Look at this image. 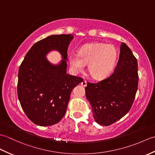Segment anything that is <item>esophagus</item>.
<instances>
[{
    "label": "esophagus",
    "instance_id": "esophagus-1",
    "mask_svg": "<svg viewBox=\"0 0 155 155\" xmlns=\"http://www.w3.org/2000/svg\"><path fill=\"white\" fill-rule=\"evenodd\" d=\"M81 84L82 85V86L83 87H87V81H82L81 82Z\"/></svg>",
    "mask_w": 155,
    "mask_h": 155
}]
</instances>
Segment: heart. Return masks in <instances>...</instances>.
Returning a JSON list of instances; mask_svg holds the SVG:
<instances>
[{
  "mask_svg": "<svg viewBox=\"0 0 155 155\" xmlns=\"http://www.w3.org/2000/svg\"><path fill=\"white\" fill-rule=\"evenodd\" d=\"M118 52L113 45L90 43L83 45L78 54L71 53L68 63L73 73L82 72L88 63V70L95 79L100 80L109 75L117 61Z\"/></svg>",
  "mask_w": 155,
  "mask_h": 155,
  "instance_id": "b5f03b06",
  "label": "heart"
}]
</instances>
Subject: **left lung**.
<instances>
[{
	"mask_svg": "<svg viewBox=\"0 0 155 155\" xmlns=\"http://www.w3.org/2000/svg\"><path fill=\"white\" fill-rule=\"evenodd\" d=\"M116 68L109 77L85 87L87 100L98 124L108 126L123 117L132 107L138 88V64L123 42Z\"/></svg>",
	"mask_w": 155,
	"mask_h": 155,
	"instance_id": "obj_1",
	"label": "left lung"
}]
</instances>
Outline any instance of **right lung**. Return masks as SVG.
<instances>
[{"instance_id": "1", "label": "right lung", "mask_w": 155, "mask_h": 155, "mask_svg": "<svg viewBox=\"0 0 155 155\" xmlns=\"http://www.w3.org/2000/svg\"><path fill=\"white\" fill-rule=\"evenodd\" d=\"M72 35L48 36L28 51L18 71L17 93L22 110L32 123L53 125L64 117L72 89L83 78L67 74V50ZM58 51L63 59L52 64L46 56Z\"/></svg>"}]
</instances>
